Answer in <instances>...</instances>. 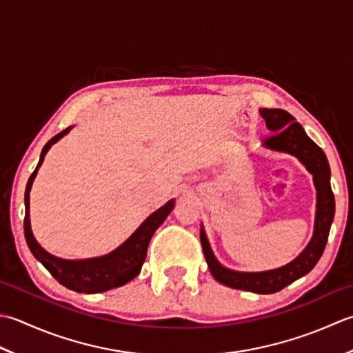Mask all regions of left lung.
<instances>
[{"mask_svg":"<svg viewBox=\"0 0 353 353\" xmlns=\"http://www.w3.org/2000/svg\"><path fill=\"white\" fill-rule=\"evenodd\" d=\"M261 116L272 132V135L265 140L263 146L276 150V152L297 157L299 161L314 178V185L317 190V212H315L314 234L311 241L292 262L276 270L261 272H242L222 267L213 254L203 225H201V245H203L208 268L219 283L234 288V290L272 294L291 285L294 280L306 276L320 261L334 221L335 199L332 189H330V168L327 158L321 148L309 139L305 129L297 123L296 119L283 110H268V108L261 110Z\"/></svg>","mask_w":353,"mask_h":353,"instance_id":"left-lung-1","label":"left lung"}]
</instances>
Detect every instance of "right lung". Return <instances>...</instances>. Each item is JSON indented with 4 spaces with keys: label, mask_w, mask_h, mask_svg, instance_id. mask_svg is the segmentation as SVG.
<instances>
[{
    "label": "right lung",
    "mask_w": 353,
    "mask_h": 353,
    "mask_svg": "<svg viewBox=\"0 0 353 353\" xmlns=\"http://www.w3.org/2000/svg\"><path fill=\"white\" fill-rule=\"evenodd\" d=\"M70 129L71 126L67 128L65 131L54 135L53 139L47 143L41 152L38 166H36L34 172L30 175V178H28L24 196V234L32 254L44 265L50 271V274H52L61 285L76 292H105L108 290H112V288H119L121 285L131 282L134 277L139 276V272L143 267V262H145L146 259L150 237L154 236L155 230L163 224L164 219L169 216V213L175 205V199L168 201L163 207H160L157 212L148 216L146 221L132 233V236L121 243L119 248L111 251L110 254L92 259H83V261H67V259H61L50 254L48 251H46L39 245L32 233L30 189L33 179L36 174H38V169L41 168L42 161H44V157L48 152V149L52 148L57 140H61L63 135L68 134Z\"/></svg>",
    "instance_id": "1"
}]
</instances>
